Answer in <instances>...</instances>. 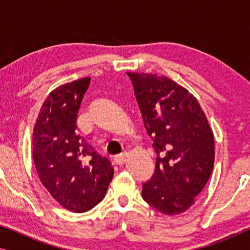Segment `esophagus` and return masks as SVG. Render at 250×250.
Returning <instances> with one entry per match:
<instances>
[{
    "label": "esophagus",
    "instance_id": "34e87169",
    "mask_svg": "<svg viewBox=\"0 0 250 250\" xmlns=\"http://www.w3.org/2000/svg\"><path fill=\"white\" fill-rule=\"evenodd\" d=\"M114 162L117 165H123L126 162V153H121V155H117L114 157Z\"/></svg>",
    "mask_w": 250,
    "mask_h": 250
}]
</instances>
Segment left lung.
I'll list each match as a JSON object with an SVG mask.
<instances>
[{
	"instance_id": "left-lung-1",
	"label": "left lung",
	"mask_w": 250,
	"mask_h": 250,
	"mask_svg": "<svg viewBox=\"0 0 250 250\" xmlns=\"http://www.w3.org/2000/svg\"><path fill=\"white\" fill-rule=\"evenodd\" d=\"M157 153L142 197L166 215L189 209L214 167L213 132L199 102L175 82L155 74L126 73Z\"/></svg>"
}]
</instances>
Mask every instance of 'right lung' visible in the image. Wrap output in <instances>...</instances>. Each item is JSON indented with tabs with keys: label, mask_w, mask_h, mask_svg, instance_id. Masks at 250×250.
Here are the masks:
<instances>
[{
	"label": "right lung",
	"mask_w": 250,
	"mask_h": 250,
	"mask_svg": "<svg viewBox=\"0 0 250 250\" xmlns=\"http://www.w3.org/2000/svg\"><path fill=\"white\" fill-rule=\"evenodd\" d=\"M90 82L85 77L51 92L33 132V159L41 182L61 206L74 213L97 206L114 176L109 159L75 132Z\"/></svg>",
	"instance_id": "right-lung-1"
}]
</instances>
